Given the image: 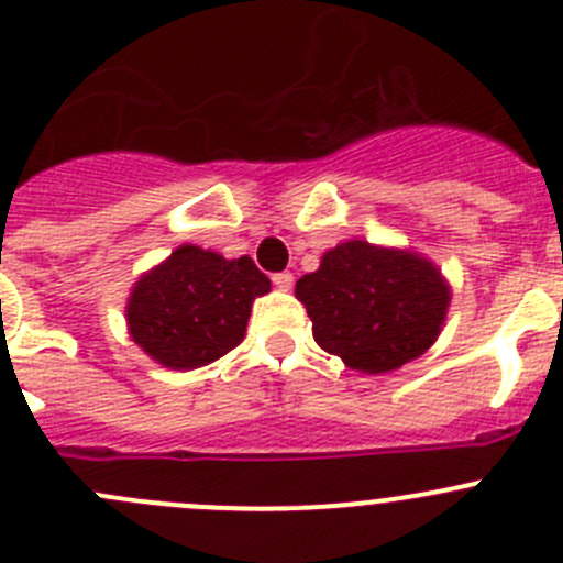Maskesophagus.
<instances>
[{
    "label": "esophagus",
    "mask_w": 563,
    "mask_h": 563,
    "mask_svg": "<svg viewBox=\"0 0 563 563\" xmlns=\"http://www.w3.org/2000/svg\"><path fill=\"white\" fill-rule=\"evenodd\" d=\"M272 283H275V288H280V291H291L294 275L291 272H277V275H272Z\"/></svg>",
    "instance_id": "34e87169"
}]
</instances>
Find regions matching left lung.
Segmentation results:
<instances>
[{
	"instance_id": "8db88e82",
	"label": "left lung",
	"mask_w": 563,
	"mask_h": 563,
	"mask_svg": "<svg viewBox=\"0 0 563 563\" xmlns=\"http://www.w3.org/2000/svg\"><path fill=\"white\" fill-rule=\"evenodd\" d=\"M297 299L324 352L363 374H387L438 341L451 288L438 266L412 250L349 239L299 277Z\"/></svg>"
}]
</instances>
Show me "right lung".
<instances>
[{"label": "right lung", "mask_w": 563, "mask_h": 563, "mask_svg": "<svg viewBox=\"0 0 563 563\" xmlns=\"http://www.w3.org/2000/svg\"><path fill=\"white\" fill-rule=\"evenodd\" d=\"M272 283L253 258L181 244L131 288L125 324L136 346L173 371L209 365L236 349L255 297Z\"/></svg>", "instance_id": "obj_1"}]
</instances>
